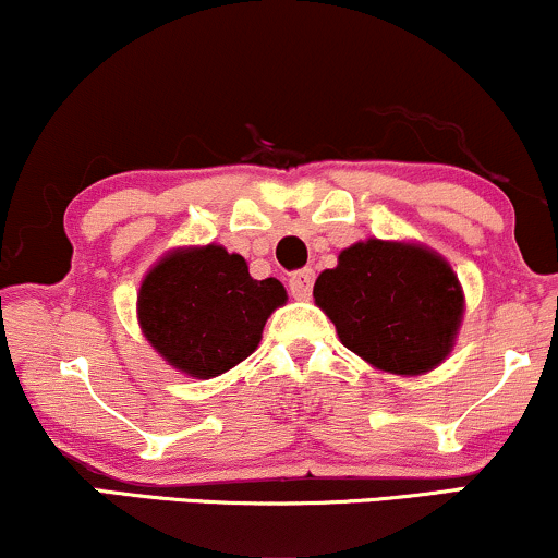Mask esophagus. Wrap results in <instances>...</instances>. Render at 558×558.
I'll return each mask as SVG.
<instances>
[{"label": "esophagus", "instance_id": "1", "mask_svg": "<svg viewBox=\"0 0 558 558\" xmlns=\"http://www.w3.org/2000/svg\"><path fill=\"white\" fill-rule=\"evenodd\" d=\"M288 286H291V293L296 299H310L312 286H315V272L312 270H299L288 278Z\"/></svg>", "mask_w": 558, "mask_h": 558}]
</instances>
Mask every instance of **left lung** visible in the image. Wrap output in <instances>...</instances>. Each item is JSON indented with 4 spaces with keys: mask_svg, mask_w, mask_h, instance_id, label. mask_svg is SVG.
Masks as SVG:
<instances>
[{
    "mask_svg": "<svg viewBox=\"0 0 558 558\" xmlns=\"http://www.w3.org/2000/svg\"><path fill=\"white\" fill-rule=\"evenodd\" d=\"M315 304L349 351L393 375L430 373L451 354L464 293L451 265L420 243L369 239L319 272Z\"/></svg>",
    "mask_w": 558,
    "mask_h": 558,
    "instance_id": "1",
    "label": "left lung"
}]
</instances>
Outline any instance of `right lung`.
<instances>
[{
  "label": "right lung",
  "mask_w": 558,
  "mask_h": 558,
  "mask_svg": "<svg viewBox=\"0 0 558 558\" xmlns=\"http://www.w3.org/2000/svg\"><path fill=\"white\" fill-rule=\"evenodd\" d=\"M286 299L283 283L254 280L241 254L215 243L175 248L141 283L138 325L178 373L209 380L257 349Z\"/></svg>",
  "instance_id": "obj_1"
}]
</instances>
